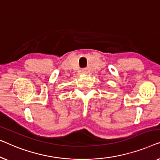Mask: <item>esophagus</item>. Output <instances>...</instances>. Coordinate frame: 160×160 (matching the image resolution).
I'll use <instances>...</instances> for the list:
<instances>
[{
	"label": "esophagus",
	"mask_w": 160,
	"mask_h": 160,
	"mask_svg": "<svg viewBox=\"0 0 160 160\" xmlns=\"http://www.w3.org/2000/svg\"><path fill=\"white\" fill-rule=\"evenodd\" d=\"M86 72L87 71H86V69H83L82 70V73H86Z\"/></svg>",
	"instance_id": "1"
}]
</instances>
